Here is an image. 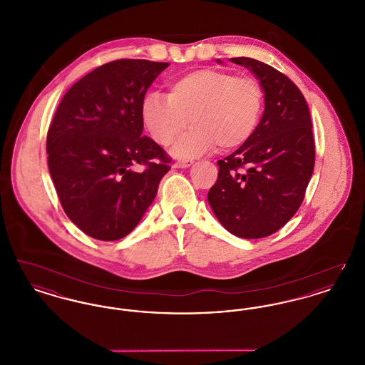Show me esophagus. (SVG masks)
I'll use <instances>...</instances> for the list:
<instances>
[{
	"label": "esophagus",
	"instance_id": "esophagus-1",
	"mask_svg": "<svg viewBox=\"0 0 365 365\" xmlns=\"http://www.w3.org/2000/svg\"><path fill=\"white\" fill-rule=\"evenodd\" d=\"M192 163H194V161H192L191 158H185V160L176 161L174 164V167H176V168H187V167H190Z\"/></svg>",
	"mask_w": 365,
	"mask_h": 365
}]
</instances>
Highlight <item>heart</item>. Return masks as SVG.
I'll use <instances>...</instances> for the list:
<instances>
[{
    "mask_svg": "<svg viewBox=\"0 0 365 365\" xmlns=\"http://www.w3.org/2000/svg\"><path fill=\"white\" fill-rule=\"evenodd\" d=\"M262 106L259 81L225 70L194 71L171 85L168 97L152 93L142 104V120L152 138L174 145L176 156H192L212 149L242 146L255 133Z\"/></svg>",
    "mask_w": 365,
    "mask_h": 365,
    "instance_id": "obj_1",
    "label": "heart"
}]
</instances>
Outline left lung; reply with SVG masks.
Here are the masks:
<instances>
[{
	"instance_id": "left-lung-1",
	"label": "left lung",
	"mask_w": 365,
	"mask_h": 365,
	"mask_svg": "<svg viewBox=\"0 0 365 365\" xmlns=\"http://www.w3.org/2000/svg\"><path fill=\"white\" fill-rule=\"evenodd\" d=\"M232 63L252 71L264 91V113L252 137L217 161L208 201L231 234L257 240L277 232L301 207L314 167L308 104L282 72L250 57Z\"/></svg>"
}]
</instances>
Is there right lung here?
Masks as SVG:
<instances>
[{
    "instance_id": "obj_1",
    "label": "right lung",
    "mask_w": 365,
    "mask_h": 365,
    "mask_svg": "<svg viewBox=\"0 0 365 365\" xmlns=\"http://www.w3.org/2000/svg\"><path fill=\"white\" fill-rule=\"evenodd\" d=\"M168 66L110 61L71 87L54 113L46 138L53 183L71 222L91 238L128 235L171 170L165 150L142 137L146 90Z\"/></svg>"
}]
</instances>
